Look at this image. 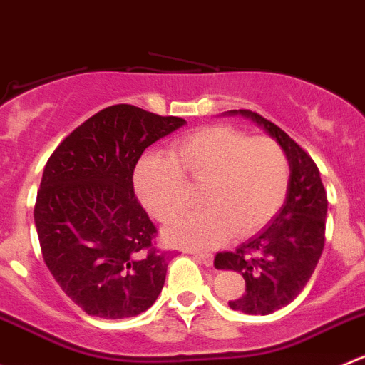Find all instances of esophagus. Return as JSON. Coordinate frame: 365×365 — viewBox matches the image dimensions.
Listing matches in <instances>:
<instances>
[{"label": "esophagus", "instance_id": "34e87169", "mask_svg": "<svg viewBox=\"0 0 365 365\" xmlns=\"http://www.w3.org/2000/svg\"><path fill=\"white\" fill-rule=\"evenodd\" d=\"M190 255H192L197 262H201V264H205V265H212V262H214V255L207 253V251L192 250L190 251Z\"/></svg>", "mask_w": 365, "mask_h": 365}]
</instances>
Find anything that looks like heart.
Wrapping results in <instances>:
<instances>
[{
  "label": "heart",
  "instance_id": "heart-1",
  "mask_svg": "<svg viewBox=\"0 0 365 365\" xmlns=\"http://www.w3.org/2000/svg\"><path fill=\"white\" fill-rule=\"evenodd\" d=\"M291 165L282 144L226 125L205 126L182 137L168 157H146L133 176L140 203L168 222L185 205V183H201L197 201L165 228L169 242L210 247L232 233L250 237L285 203Z\"/></svg>",
  "mask_w": 365,
  "mask_h": 365
}]
</instances>
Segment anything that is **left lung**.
I'll return each instance as SVG.
<instances>
[{
  "mask_svg": "<svg viewBox=\"0 0 365 365\" xmlns=\"http://www.w3.org/2000/svg\"><path fill=\"white\" fill-rule=\"evenodd\" d=\"M242 114L264 126L289 157L291 182L287 200L258 235L235 251L217 253L214 265L240 272L246 291L228 305L244 314H267L289 305L312 277L324 247L328 200L319 169L309 153L280 126L251 110Z\"/></svg>",
  "mask_w": 365,
  "mask_h": 365,
  "instance_id": "1",
  "label": "left lung"
}]
</instances>
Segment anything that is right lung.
Listing matches in <instances>:
<instances>
[{
  "label": "right lung",
  "instance_id": "obj_1",
  "mask_svg": "<svg viewBox=\"0 0 365 365\" xmlns=\"http://www.w3.org/2000/svg\"><path fill=\"white\" fill-rule=\"evenodd\" d=\"M185 125L133 105H112L56 146L34 208L42 258L62 291L88 316L125 319L160 294L169 257L133 192L148 146Z\"/></svg>",
  "mask_w": 365,
  "mask_h": 365
}]
</instances>
